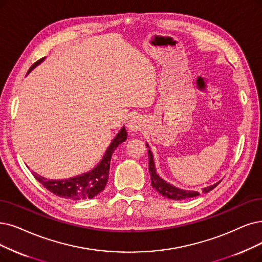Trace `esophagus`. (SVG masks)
I'll return each mask as SVG.
<instances>
[{
    "mask_svg": "<svg viewBox=\"0 0 262 262\" xmlns=\"http://www.w3.org/2000/svg\"><path fill=\"white\" fill-rule=\"evenodd\" d=\"M129 131L132 133H137L141 130V120L139 117H132L128 123Z\"/></svg>",
    "mask_w": 262,
    "mask_h": 262,
    "instance_id": "obj_1",
    "label": "esophagus"
}]
</instances>
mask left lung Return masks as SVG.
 <instances>
[{
    "label": "left lung",
    "mask_w": 262,
    "mask_h": 262,
    "mask_svg": "<svg viewBox=\"0 0 262 262\" xmlns=\"http://www.w3.org/2000/svg\"><path fill=\"white\" fill-rule=\"evenodd\" d=\"M146 146L147 147H149V146L146 144ZM148 163H149V173H150V180H151V186L154 189H156V191H158L160 194H162L163 196L167 198V199H172V200H184V199H188V198H193V196H196L200 193H199L198 191H192V190H184V189H181V188H177L169 183H166L164 180H162L161 177L157 174V171H156V167H155V162H154V157H152V154L150 151V149H148ZM221 183L218 182L212 186H208V187H205L202 189V192L206 193L208 191L213 190L214 188Z\"/></svg>",
    "instance_id": "8db88e82"
}]
</instances>
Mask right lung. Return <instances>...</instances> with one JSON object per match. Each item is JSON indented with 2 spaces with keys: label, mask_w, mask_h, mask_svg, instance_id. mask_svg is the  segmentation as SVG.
Returning <instances> with one entry per match:
<instances>
[{
  "label": "right lung",
  "mask_w": 262,
  "mask_h": 262,
  "mask_svg": "<svg viewBox=\"0 0 262 262\" xmlns=\"http://www.w3.org/2000/svg\"><path fill=\"white\" fill-rule=\"evenodd\" d=\"M44 59L45 58H41L38 61H36L35 63L30 68L28 73H30L36 66H38L41 61H44ZM127 131H125L124 127H122L118 134L112 141L100 163L95 167V169L89 171L88 173H83L75 177H71L69 180L60 181L47 180L45 177L36 174L33 171L32 174L47 190L58 196L70 199V200L74 201L91 199L99 194L104 188H105L108 181L112 155L121 143L127 140Z\"/></svg>",
  "instance_id": "add662e5"
}]
</instances>
